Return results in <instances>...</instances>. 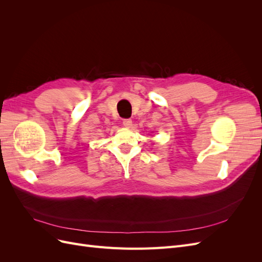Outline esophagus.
I'll use <instances>...</instances> for the list:
<instances>
[{"instance_id":"esophagus-1","label":"esophagus","mask_w":262,"mask_h":262,"mask_svg":"<svg viewBox=\"0 0 262 262\" xmlns=\"http://www.w3.org/2000/svg\"><path fill=\"white\" fill-rule=\"evenodd\" d=\"M123 125L125 126V128H131L132 125V120L131 119H123Z\"/></svg>"}]
</instances>
